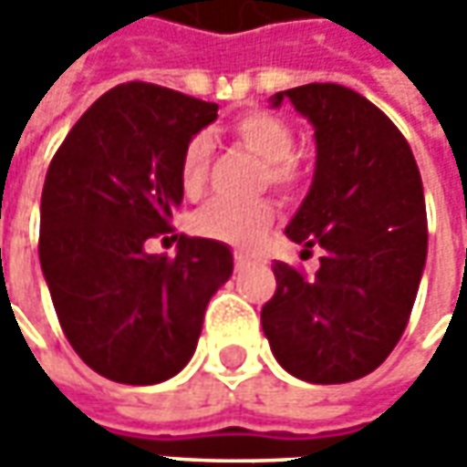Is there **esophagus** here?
<instances>
[{"label":"esophagus","mask_w":467,"mask_h":467,"mask_svg":"<svg viewBox=\"0 0 467 467\" xmlns=\"http://www.w3.org/2000/svg\"><path fill=\"white\" fill-rule=\"evenodd\" d=\"M246 265H249V257H246L244 252H234V267H236V270H244Z\"/></svg>","instance_id":"1"}]
</instances>
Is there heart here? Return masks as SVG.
Wrapping results in <instances>:
<instances>
[{
  "instance_id": "b5f03b06",
  "label": "heart",
  "mask_w": 467,
  "mask_h": 467,
  "mask_svg": "<svg viewBox=\"0 0 467 467\" xmlns=\"http://www.w3.org/2000/svg\"><path fill=\"white\" fill-rule=\"evenodd\" d=\"M231 135L252 155L262 161L260 187H270L280 197H294L301 187L304 171L294 155L296 135L285 119L270 111H246L234 119ZM207 169H210V140L194 135L182 150L179 161V182L187 197H200L205 192ZM275 221V210L267 200H257L252 205H228L218 202L200 210L189 228L202 239L234 244V246H254L270 231Z\"/></svg>"
}]
</instances>
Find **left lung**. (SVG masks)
Returning <instances> with one entry per match:
<instances>
[{
    "instance_id": "8db88e82",
    "label": "left lung",
    "mask_w": 467,
    "mask_h": 467,
    "mask_svg": "<svg viewBox=\"0 0 467 467\" xmlns=\"http://www.w3.org/2000/svg\"><path fill=\"white\" fill-rule=\"evenodd\" d=\"M314 124L317 169L285 234L322 249L319 270L275 262L262 330L278 364L314 385L371 374L398 346L426 265V205L403 132L346 85L275 93Z\"/></svg>"
}]
</instances>
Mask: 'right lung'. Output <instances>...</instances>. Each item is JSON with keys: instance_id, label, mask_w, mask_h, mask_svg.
Wrapping results in <instances>:
<instances>
[{"instance_id": "1", "label": "right lung", "mask_w": 467, "mask_h": 467, "mask_svg": "<svg viewBox=\"0 0 467 467\" xmlns=\"http://www.w3.org/2000/svg\"><path fill=\"white\" fill-rule=\"evenodd\" d=\"M218 106L153 82L103 93L51 158L38 257L69 346L119 385H158L187 367L231 249L176 234V257L145 254L182 205V150Z\"/></svg>"}]
</instances>
